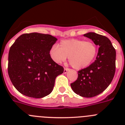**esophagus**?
I'll return each mask as SVG.
<instances>
[{"label": "esophagus", "mask_w": 125, "mask_h": 125, "mask_svg": "<svg viewBox=\"0 0 125 125\" xmlns=\"http://www.w3.org/2000/svg\"><path fill=\"white\" fill-rule=\"evenodd\" d=\"M69 68H64V73L66 74V73L68 72V71H69Z\"/></svg>", "instance_id": "1"}]
</instances>
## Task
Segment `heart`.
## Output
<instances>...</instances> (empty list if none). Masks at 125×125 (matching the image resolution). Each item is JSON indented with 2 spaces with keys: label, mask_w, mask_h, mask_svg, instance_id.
<instances>
[{
  "label": "heart",
  "mask_w": 125,
  "mask_h": 125,
  "mask_svg": "<svg viewBox=\"0 0 125 125\" xmlns=\"http://www.w3.org/2000/svg\"><path fill=\"white\" fill-rule=\"evenodd\" d=\"M52 59L57 63L69 62L74 69L86 68L93 61L98 52V47L93 41L72 39L60 42L59 47L54 46L50 50Z\"/></svg>",
  "instance_id": "heart-1"
}]
</instances>
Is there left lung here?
Here are the masks:
<instances>
[{"label": "left lung", "mask_w": 125, "mask_h": 125, "mask_svg": "<svg viewBox=\"0 0 125 125\" xmlns=\"http://www.w3.org/2000/svg\"><path fill=\"white\" fill-rule=\"evenodd\" d=\"M100 46L96 60L88 67L78 71L76 81L71 84L74 92L86 98L96 96L110 84L116 69V51L110 39L94 32L84 34Z\"/></svg>", "instance_id": "1"}]
</instances>
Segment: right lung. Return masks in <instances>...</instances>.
<instances>
[{
  "label": "right lung",
  "instance_id": "right-lung-1",
  "mask_svg": "<svg viewBox=\"0 0 125 125\" xmlns=\"http://www.w3.org/2000/svg\"><path fill=\"white\" fill-rule=\"evenodd\" d=\"M57 39L49 34L32 32L20 36L9 52L8 74L17 91L41 98L52 91L55 79L64 72L52 59L51 49Z\"/></svg>",
  "mask_w": 125,
  "mask_h": 125
}]
</instances>
